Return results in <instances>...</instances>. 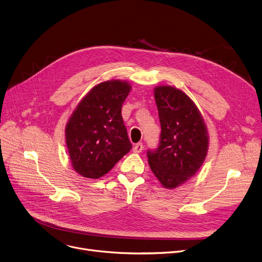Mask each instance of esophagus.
I'll return each mask as SVG.
<instances>
[{
	"instance_id": "1",
	"label": "esophagus",
	"mask_w": 262,
	"mask_h": 262,
	"mask_svg": "<svg viewBox=\"0 0 262 262\" xmlns=\"http://www.w3.org/2000/svg\"><path fill=\"white\" fill-rule=\"evenodd\" d=\"M143 148H144L143 143H137V144L133 147V152H135V153H141V152L143 151Z\"/></svg>"
}]
</instances>
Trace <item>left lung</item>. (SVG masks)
<instances>
[{"instance_id": "8db88e82", "label": "left lung", "mask_w": 262, "mask_h": 262, "mask_svg": "<svg viewBox=\"0 0 262 262\" xmlns=\"http://www.w3.org/2000/svg\"><path fill=\"white\" fill-rule=\"evenodd\" d=\"M153 92L162 132L159 148L147 153L148 163L163 187L173 189L202 166L209 137L201 112L183 91L159 85Z\"/></svg>"}]
</instances>
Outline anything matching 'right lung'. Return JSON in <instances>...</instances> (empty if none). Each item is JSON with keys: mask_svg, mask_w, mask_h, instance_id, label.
Returning a JSON list of instances; mask_svg holds the SVG:
<instances>
[{"mask_svg": "<svg viewBox=\"0 0 262 262\" xmlns=\"http://www.w3.org/2000/svg\"><path fill=\"white\" fill-rule=\"evenodd\" d=\"M132 86L107 80L93 86L79 101L66 126V142L74 170L99 179L131 150L121 106Z\"/></svg>", "mask_w": 262, "mask_h": 262, "instance_id": "obj_1", "label": "right lung"}]
</instances>
